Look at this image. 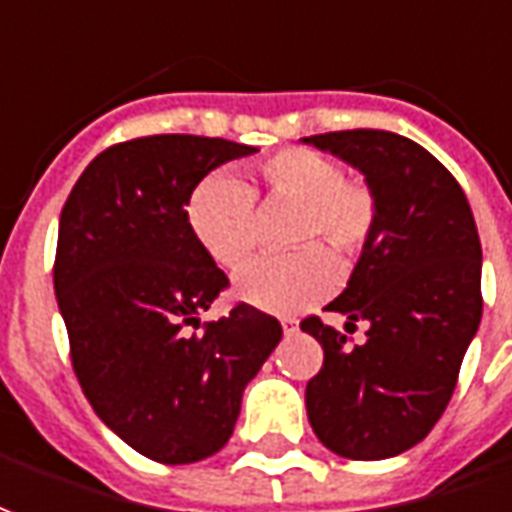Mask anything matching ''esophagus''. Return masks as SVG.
<instances>
[{
  "label": "esophagus",
  "instance_id": "1",
  "mask_svg": "<svg viewBox=\"0 0 512 512\" xmlns=\"http://www.w3.org/2000/svg\"><path fill=\"white\" fill-rule=\"evenodd\" d=\"M281 329H284V334H292V331H298V320H281Z\"/></svg>",
  "mask_w": 512,
  "mask_h": 512
}]
</instances>
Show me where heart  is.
<instances>
[{"label": "heart", "mask_w": 512, "mask_h": 512, "mask_svg": "<svg viewBox=\"0 0 512 512\" xmlns=\"http://www.w3.org/2000/svg\"><path fill=\"white\" fill-rule=\"evenodd\" d=\"M267 195L298 203L292 242L326 239L354 256L376 228V197L368 183L348 181L331 158L312 150H281L259 169ZM186 222L214 262L236 270L256 248V209L250 186L231 169H217L192 189ZM340 281V264L326 245L313 242L290 256H264L239 270L234 292L242 303L270 315H295L326 298Z\"/></svg>", "instance_id": "b5f03b06"}]
</instances>
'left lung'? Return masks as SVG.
Here are the masks:
<instances>
[{
  "label": "left lung",
  "instance_id": "8db88e82",
  "mask_svg": "<svg viewBox=\"0 0 512 512\" xmlns=\"http://www.w3.org/2000/svg\"><path fill=\"white\" fill-rule=\"evenodd\" d=\"M365 175L376 228L345 290L326 306L365 343L306 317L323 368L306 384L320 443L348 460H387L432 432L482 320V248L460 183L435 155L390 130L301 139Z\"/></svg>",
  "mask_w": 512,
  "mask_h": 512
}]
</instances>
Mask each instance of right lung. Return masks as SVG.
<instances>
[{
	"mask_svg": "<svg viewBox=\"0 0 512 512\" xmlns=\"http://www.w3.org/2000/svg\"><path fill=\"white\" fill-rule=\"evenodd\" d=\"M253 153L189 133L114 144L61 211L55 298L77 382L102 424L155 463L217 454L281 340L276 317L248 303L200 323L228 278L189 231L186 200L211 169Z\"/></svg>",
	"mask_w": 512,
	"mask_h": 512,
	"instance_id": "right-lung-1",
	"label": "right lung"
}]
</instances>
